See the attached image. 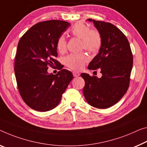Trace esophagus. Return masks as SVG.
<instances>
[{"label": "esophagus", "mask_w": 147, "mask_h": 147, "mask_svg": "<svg viewBox=\"0 0 147 147\" xmlns=\"http://www.w3.org/2000/svg\"><path fill=\"white\" fill-rule=\"evenodd\" d=\"M73 76L74 77H78L80 76V74L78 73V72H76V71H74L73 72Z\"/></svg>", "instance_id": "34e87169"}]
</instances>
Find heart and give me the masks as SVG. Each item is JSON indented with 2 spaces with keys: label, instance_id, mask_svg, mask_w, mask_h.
Masks as SVG:
<instances>
[{
  "label": "heart",
  "instance_id": "b5f03b06",
  "mask_svg": "<svg viewBox=\"0 0 147 147\" xmlns=\"http://www.w3.org/2000/svg\"><path fill=\"white\" fill-rule=\"evenodd\" d=\"M71 33L75 37L81 39V48L90 53H96L102 45V37L96 29H90L87 25L78 23L71 29ZM56 48L60 53L66 51V40L64 35H60L56 42ZM89 60V57L83 53L71 54L64 58V63L74 70H80Z\"/></svg>",
  "mask_w": 147,
  "mask_h": 147
}]
</instances>
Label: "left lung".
I'll return each instance as SVG.
<instances>
[{
  "mask_svg": "<svg viewBox=\"0 0 147 147\" xmlns=\"http://www.w3.org/2000/svg\"><path fill=\"white\" fill-rule=\"evenodd\" d=\"M92 22L102 37L98 53L89 63L88 69H99L102 77L81 76L85 84L83 92L87 102L97 108H107L116 104L127 92L133 67V55L125 35L108 22Z\"/></svg>",
  "mask_w": 147,
  "mask_h": 147,
  "instance_id": "obj_1",
  "label": "left lung"
}]
</instances>
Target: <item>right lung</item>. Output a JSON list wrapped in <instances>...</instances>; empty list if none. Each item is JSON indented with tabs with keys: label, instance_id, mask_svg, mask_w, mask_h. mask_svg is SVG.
<instances>
[{
	"label": "right lung",
	"instance_id": "1",
	"mask_svg": "<svg viewBox=\"0 0 147 147\" xmlns=\"http://www.w3.org/2000/svg\"><path fill=\"white\" fill-rule=\"evenodd\" d=\"M70 24L61 20L41 22L31 27L18 45L14 71L22 99L32 109L51 110L60 103L62 95L73 79L71 71L62 69L56 75L48 66L60 67L56 42Z\"/></svg>",
	"mask_w": 147,
	"mask_h": 147
}]
</instances>
